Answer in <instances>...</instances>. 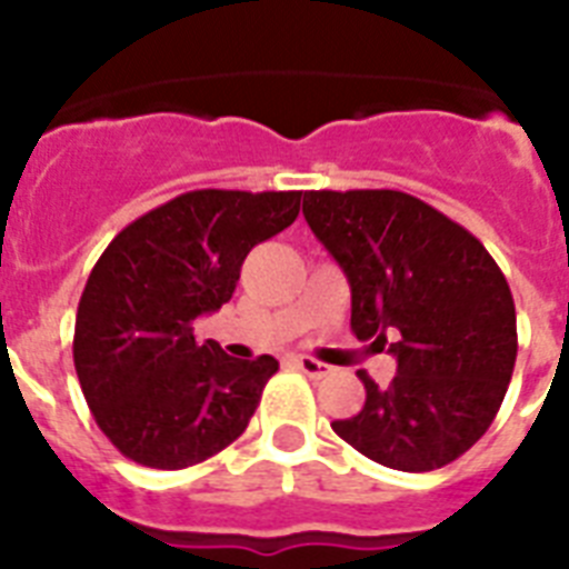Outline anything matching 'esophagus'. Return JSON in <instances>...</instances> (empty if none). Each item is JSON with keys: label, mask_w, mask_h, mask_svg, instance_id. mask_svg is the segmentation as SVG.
Returning <instances> with one entry per match:
<instances>
[{"label": "esophagus", "mask_w": 569, "mask_h": 569, "mask_svg": "<svg viewBox=\"0 0 569 569\" xmlns=\"http://www.w3.org/2000/svg\"><path fill=\"white\" fill-rule=\"evenodd\" d=\"M295 366H298L303 375H310V378H328L330 375V366H325L321 360H316V357H295Z\"/></svg>", "instance_id": "obj_1"}]
</instances>
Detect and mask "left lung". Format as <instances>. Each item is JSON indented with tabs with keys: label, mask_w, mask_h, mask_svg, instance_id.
Wrapping results in <instances>:
<instances>
[{
	"label": "left lung",
	"mask_w": 569,
	"mask_h": 569,
	"mask_svg": "<svg viewBox=\"0 0 569 569\" xmlns=\"http://www.w3.org/2000/svg\"><path fill=\"white\" fill-rule=\"evenodd\" d=\"M303 218L351 283L357 339L398 342V375L333 431L401 472H431L472 449L502 407L517 363L508 280L460 223L405 191H307Z\"/></svg>",
	"instance_id": "8db88e82"
}]
</instances>
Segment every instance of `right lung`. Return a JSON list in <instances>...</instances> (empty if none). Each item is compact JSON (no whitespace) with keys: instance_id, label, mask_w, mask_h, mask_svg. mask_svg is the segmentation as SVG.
Returning <instances> with one entry per match:
<instances>
[{"instance_id":"obj_1","label":"right lung","mask_w":569,"mask_h":569,"mask_svg":"<svg viewBox=\"0 0 569 569\" xmlns=\"http://www.w3.org/2000/svg\"><path fill=\"white\" fill-rule=\"evenodd\" d=\"M301 191H186L123 227L79 298L73 363L100 431L123 458L186 469L239 440L274 357L236 360L197 342L250 248L298 218Z\"/></svg>"}]
</instances>
